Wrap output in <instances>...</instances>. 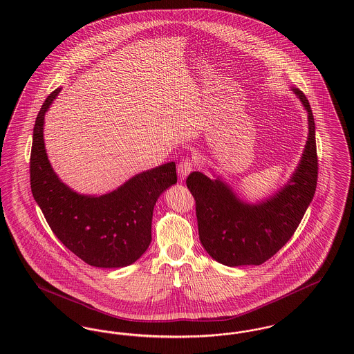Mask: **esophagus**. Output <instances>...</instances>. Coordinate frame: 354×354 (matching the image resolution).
I'll use <instances>...</instances> for the list:
<instances>
[{
	"label": "esophagus",
	"mask_w": 354,
	"mask_h": 354,
	"mask_svg": "<svg viewBox=\"0 0 354 354\" xmlns=\"http://www.w3.org/2000/svg\"><path fill=\"white\" fill-rule=\"evenodd\" d=\"M194 167H195V160H194V158L185 156V158L179 162V165H178V174H179L180 180H185V178L188 176V174L194 169Z\"/></svg>",
	"instance_id": "obj_1"
}]
</instances>
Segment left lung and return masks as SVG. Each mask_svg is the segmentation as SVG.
I'll list each match as a JSON object with an SVG mask.
<instances>
[{
  "mask_svg": "<svg viewBox=\"0 0 354 354\" xmlns=\"http://www.w3.org/2000/svg\"><path fill=\"white\" fill-rule=\"evenodd\" d=\"M308 111V140L301 160L288 185L257 204L243 202L230 185L191 172V191L199 239L208 254L228 267L260 266L279 252L297 230L312 202L319 176L315 119L310 104L299 88H292Z\"/></svg>",
  "mask_w": 354,
  "mask_h": 354,
  "instance_id": "obj_1",
  "label": "left lung"
}]
</instances>
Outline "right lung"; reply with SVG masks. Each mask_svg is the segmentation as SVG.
<instances>
[{"label": "right lung", "mask_w": 354, "mask_h": 354, "mask_svg": "<svg viewBox=\"0 0 354 354\" xmlns=\"http://www.w3.org/2000/svg\"><path fill=\"white\" fill-rule=\"evenodd\" d=\"M61 88L44 102L34 124L30 187L51 231L84 263L120 268L135 263L151 243L153 205L178 180L175 162L140 172L102 196L80 195L51 169L44 142L45 113Z\"/></svg>", "instance_id": "1"}]
</instances>
